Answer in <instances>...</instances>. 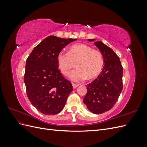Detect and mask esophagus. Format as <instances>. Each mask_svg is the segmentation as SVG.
<instances>
[{"label": "esophagus", "mask_w": 147, "mask_h": 147, "mask_svg": "<svg viewBox=\"0 0 147 147\" xmlns=\"http://www.w3.org/2000/svg\"><path fill=\"white\" fill-rule=\"evenodd\" d=\"M72 86H73V88H74V89H75V88H77L78 86V84L72 83Z\"/></svg>", "instance_id": "1"}]
</instances>
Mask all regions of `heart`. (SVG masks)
I'll return each mask as SVG.
<instances>
[{
  "instance_id": "obj_1",
  "label": "heart",
  "mask_w": 147,
  "mask_h": 147,
  "mask_svg": "<svg viewBox=\"0 0 147 147\" xmlns=\"http://www.w3.org/2000/svg\"><path fill=\"white\" fill-rule=\"evenodd\" d=\"M56 61L60 72L67 75L74 63L77 69L70 75L74 82H80L87 78L92 80L101 73L104 67V57L102 53L93 50L90 46L84 43H77L69 47L68 52L60 51L57 55Z\"/></svg>"
}]
</instances>
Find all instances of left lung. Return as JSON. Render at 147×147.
<instances>
[{
    "instance_id": "left-lung-1",
    "label": "left lung",
    "mask_w": 147,
    "mask_h": 147,
    "mask_svg": "<svg viewBox=\"0 0 147 147\" xmlns=\"http://www.w3.org/2000/svg\"><path fill=\"white\" fill-rule=\"evenodd\" d=\"M95 39H88L93 42ZM104 57V65L100 75L86 86L83 102L91 112L101 114L110 110L116 103L123 89V67L112 48L100 41L94 42Z\"/></svg>"
}]
</instances>
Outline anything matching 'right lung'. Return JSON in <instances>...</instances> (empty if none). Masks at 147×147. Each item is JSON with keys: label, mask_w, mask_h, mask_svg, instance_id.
Masks as SVG:
<instances>
[{"label": "right lung", "mask_w": 147, "mask_h": 147, "mask_svg": "<svg viewBox=\"0 0 147 147\" xmlns=\"http://www.w3.org/2000/svg\"><path fill=\"white\" fill-rule=\"evenodd\" d=\"M76 38L50 35L35 47L26 63L24 82L28 99L39 112L45 115L59 113L72 91V83L58 69V53Z\"/></svg>", "instance_id": "obj_1"}]
</instances>
